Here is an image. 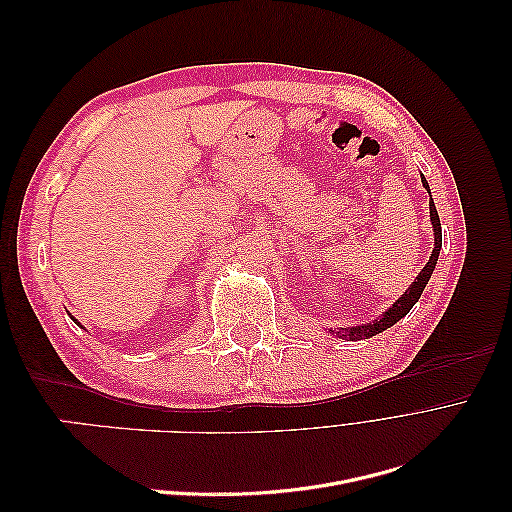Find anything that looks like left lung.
Wrapping results in <instances>:
<instances>
[{"label":"left lung","instance_id":"left-lung-1","mask_svg":"<svg viewBox=\"0 0 512 512\" xmlns=\"http://www.w3.org/2000/svg\"><path fill=\"white\" fill-rule=\"evenodd\" d=\"M423 185H425L427 192H429V185H427L425 177H423ZM429 196H431V194H429ZM429 213H431V224H433V237H436V239H433V243H436V247H433L429 262L423 267V271L418 273V277L412 282V286L406 290V294H401V297L393 303V307L386 309V312H384L376 322L365 324V327L339 329V331H335L337 337L350 339V342H356V339H367V337H371V335H378V333H382L384 329L393 327V324H395L397 320L404 318V316L410 312V309H412V305H414L418 299H421V294H423V290H425V286H427V282H429V277H431L433 269H436L438 254H440V247H442V226H440V218H438L436 205H433V203H429Z\"/></svg>","mask_w":512,"mask_h":512}]
</instances>
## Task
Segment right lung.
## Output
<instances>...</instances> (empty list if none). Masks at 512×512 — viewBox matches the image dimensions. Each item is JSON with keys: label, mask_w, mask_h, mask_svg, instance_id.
<instances>
[{"label": "right lung", "mask_w": 512, "mask_h": 512, "mask_svg": "<svg viewBox=\"0 0 512 512\" xmlns=\"http://www.w3.org/2000/svg\"><path fill=\"white\" fill-rule=\"evenodd\" d=\"M72 320H74V318H72Z\"/></svg>", "instance_id": "obj_1"}]
</instances>
